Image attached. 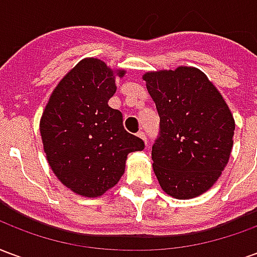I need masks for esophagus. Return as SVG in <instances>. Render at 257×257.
<instances>
[{
	"mask_svg": "<svg viewBox=\"0 0 257 257\" xmlns=\"http://www.w3.org/2000/svg\"><path fill=\"white\" fill-rule=\"evenodd\" d=\"M138 136H139L140 139L143 140V142H145V143H146V135H145V132H142V131H140L139 134H138Z\"/></svg>",
	"mask_w": 257,
	"mask_h": 257,
	"instance_id": "1",
	"label": "esophagus"
}]
</instances>
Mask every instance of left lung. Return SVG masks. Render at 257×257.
<instances>
[{"mask_svg":"<svg viewBox=\"0 0 257 257\" xmlns=\"http://www.w3.org/2000/svg\"><path fill=\"white\" fill-rule=\"evenodd\" d=\"M143 79L160 115L151 150L158 183L173 198H195L217 182L230 160L234 117L198 68L149 71Z\"/></svg>","mask_w":257,"mask_h":257,"instance_id":"left-lung-1","label":"left lung"}]
</instances>
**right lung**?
<instances>
[{
	"mask_svg": "<svg viewBox=\"0 0 257 257\" xmlns=\"http://www.w3.org/2000/svg\"><path fill=\"white\" fill-rule=\"evenodd\" d=\"M112 70L96 58L82 59L53 89L40 121L44 151L56 178L73 193L96 198L125 172L129 153L145 142L128 134L122 114L108 106L115 93Z\"/></svg>",
	"mask_w": 257,
	"mask_h": 257,
	"instance_id": "add662e5",
	"label": "right lung"
}]
</instances>
